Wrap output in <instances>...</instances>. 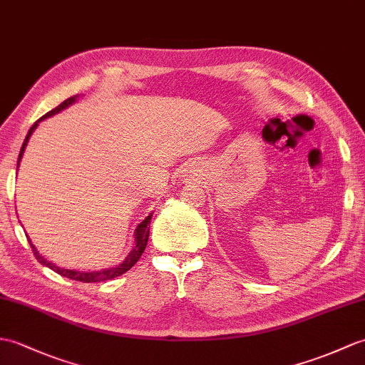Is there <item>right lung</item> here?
<instances>
[{
  "label": "right lung",
  "mask_w": 365,
  "mask_h": 365,
  "mask_svg": "<svg viewBox=\"0 0 365 365\" xmlns=\"http://www.w3.org/2000/svg\"><path fill=\"white\" fill-rule=\"evenodd\" d=\"M78 98H79V95H78V96H73V98H68L66 101H63L62 104H58L56 108L51 110V112H48L46 115L41 116L38 121L34 123V125L31 127L29 132H28V135H26V138H24V141H23V146H21V149H20V155H19V162H16V168L20 166L21 157H23V154H24V149H26V146H28V141H29V138H31V135L34 133V130L37 129L38 123H40V121H43L45 118H49V116H53V115H56V113H58V112H62V110H65L66 107H70L71 104H74L76 101H78ZM150 219H152V213H149V216L144 217V219H143V222H141V224H138V225H137V228H135V235H133V238H135V241H133V247H132V250L129 252V255H127V257H125V259L121 262V264H118V266H115V267L103 269V270H93V272H81V270L63 269V267H58V266H56L54 262H49L48 259H45L43 257L40 255L38 250L36 249V245H34V244L31 242L29 236H26V238H28V241H29V244H31L34 255H36V258H37V261L40 262V264H43V266H46V267H49V269H53L54 272H57L58 275L66 277V278H71V279H76V282H82V283L106 282V279H112V278H115V277H120V275H123L124 272H127V270H129V269L135 264V262H137V261L140 259V257L143 255L144 249H146V245H148Z\"/></svg>",
  "instance_id": "add662e5"
}]
</instances>
